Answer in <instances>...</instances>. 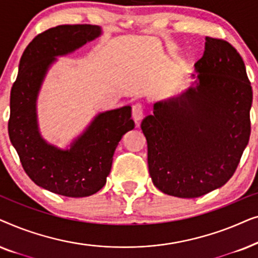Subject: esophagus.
<instances>
[{
	"mask_svg": "<svg viewBox=\"0 0 258 258\" xmlns=\"http://www.w3.org/2000/svg\"><path fill=\"white\" fill-rule=\"evenodd\" d=\"M132 116H133L134 121H135L136 123H139L143 117V104H141V103L134 104L133 109H132Z\"/></svg>",
	"mask_w": 258,
	"mask_h": 258,
	"instance_id": "obj_1",
	"label": "esophagus"
}]
</instances>
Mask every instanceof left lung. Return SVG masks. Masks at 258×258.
<instances>
[{
  "label": "left lung",
  "mask_w": 258,
  "mask_h": 258,
  "mask_svg": "<svg viewBox=\"0 0 258 258\" xmlns=\"http://www.w3.org/2000/svg\"><path fill=\"white\" fill-rule=\"evenodd\" d=\"M192 87L154 104L141 128L148 167L162 192L195 199L224 185L249 142L252 88L238 51L222 38L206 37Z\"/></svg>",
  "instance_id": "left-lung-1"
}]
</instances>
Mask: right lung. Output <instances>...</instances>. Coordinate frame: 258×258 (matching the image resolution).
Masks as SVG:
<instances>
[{"label":"right lung","instance_id":"add662e5","mask_svg":"<svg viewBox=\"0 0 258 258\" xmlns=\"http://www.w3.org/2000/svg\"><path fill=\"white\" fill-rule=\"evenodd\" d=\"M100 34L93 24H63L38 34L23 51L10 91L9 139L24 171L35 184L67 197L90 196L103 188L116 147L135 126L132 108L123 107L98 115L69 150L47 144L38 134L35 103L49 66Z\"/></svg>","mask_w":258,"mask_h":258}]
</instances>
